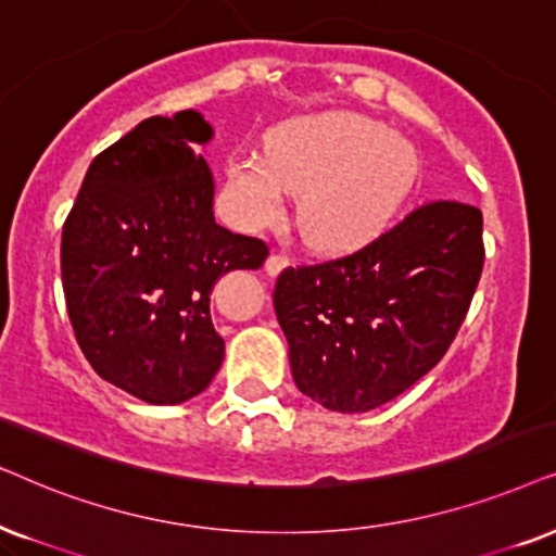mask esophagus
Wrapping results in <instances>:
<instances>
[{
	"label": "esophagus",
	"instance_id": "1",
	"mask_svg": "<svg viewBox=\"0 0 556 556\" xmlns=\"http://www.w3.org/2000/svg\"><path fill=\"white\" fill-rule=\"evenodd\" d=\"M287 264H290V258H287L285 254H271V256L264 262V269H266V274H269V277H277V274L282 271Z\"/></svg>",
	"mask_w": 556,
	"mask_h": 556
}]
</instances>
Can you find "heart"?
I'll return each instance as SVG.
<instances>
[{
    "instance_id": "1",
    "label": "heart",
    "mask_w": 556,
    "mask_h": 556,
    "mask_svg": "<svg viewBox=\"0 0 556 556\" xmlns=\"http://www.w3.org/2000/svg\"><path fill=\"white\" fill-rule=\"evenodd\" d=\"M419 152L409 139L358 114H315L279 124L264 154H233L226 201L247 228L282 216L287 190H302L298 224L320 249L343 251L376 239L419 182Z\"/></svg>"
}]
</instances>
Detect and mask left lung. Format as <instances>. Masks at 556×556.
<instances>
[{"label":"left lung","instance_id":"8db88e82","mask_svg":"<svg viewBox=\"0 0 556 556\" xmlns=\"http://www.w3.org/2000/svg\"><path fill=\"white\" fill-rule=\"evenodd\" d=\"M483 256V213L438 201L355 254L285 269L274 309L298 389L340 414L396 399L447 353Z\"/></svg>","mask_w":556,"mask_h":556}]
</instances>
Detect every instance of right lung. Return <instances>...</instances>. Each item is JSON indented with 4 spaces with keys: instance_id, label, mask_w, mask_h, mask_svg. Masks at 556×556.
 <instances>
[{
    "instance_id": "obj_1",
    "label": "right lung",
    "mask_w": 556,
    "mask_h": 556,
    "mask_svg": "<svg viewBox=\"0 0 556 556\" xmlns=\"http://www.w3.org/2000/svg\"><path fill=\"white\" fill-rule=\"evenodd\" d=\"M198 111L152 116L91 162L63 226L61 274L80 351L103 381L147 404H182L224 361L211 292L258 269L264 241L216 224Z\"/></svg>"
}]
</instances>
